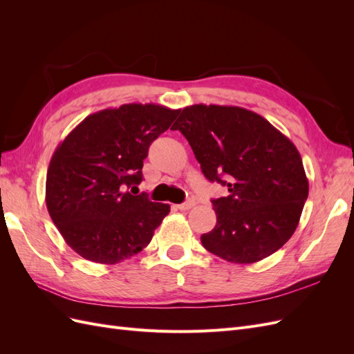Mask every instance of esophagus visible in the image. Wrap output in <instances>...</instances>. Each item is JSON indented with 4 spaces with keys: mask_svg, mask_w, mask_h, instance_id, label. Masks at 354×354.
Listing matches in <instances>:
<instances>
[{
    "mask_svg": "<svg viewBox=\"0 0 354 354\" xmlns=\"http://www.w3.org/2000/svg\"><path fill=\"white\" fill-rule=\"evenodd\" d=\"M195 205H196L195 199L190 198V199H187L186 202H183V203H180V205H177V208L181 209V211H187V209H190V208H194Z\"/></svg>",
    "mask_w": 354,
    "mask_h": 354,
    "instance_id": "esophagus-1",
    "label": "esophagus"
}]
</instances>
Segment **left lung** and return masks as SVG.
<instances>
[{
  "label": "left lung",
  "mask_w": 354,
  "mask_h": 354,
  "mask_svg": "<svg viewBox=\"0 0 354 354\" xmlns=\"http://www.w3.org/2000/svg\"><path fill=\"white\" fill-rule=\"evenodd\" d=\"M173 130L187 138L203 176L230 192L211 201L217 224L201 236L203 248L238 264L282 248L308 196L294 143L263 116L238 106H189Z\"/></svg>",
  "instance_id": "left-lung-1"
}]
</instances>
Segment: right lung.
<instances>
[{
	"mask_svg": "<svg viewBox=\"0 0 354 354\" xmlns=\"http://www.w3.org/2000/svg\"><path fill=\"white\" fill-rule=\"evenodd\" d=\"M180 113L130 103L88 115L53 153L46 203L63 239L82 259L116 264L140 252L169 212L168 203L131 195L149 146Z\"/></svg>",
	"mask_w": 354,
	"mask_h": 354,
	"instance_id": "right-lung-1",
	"label": "right lung"
}]
</instances>
